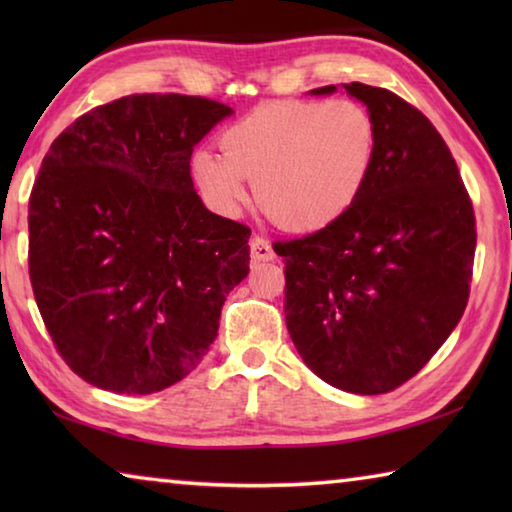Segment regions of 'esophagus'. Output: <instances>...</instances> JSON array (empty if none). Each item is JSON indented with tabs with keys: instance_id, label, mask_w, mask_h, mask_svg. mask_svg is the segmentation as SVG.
Listing matches in <instances>:
<instances>
[{
	"instance_id": "esophagus-1",
	"label": "esophagus",
	"mask_w": 512,
	"mask_h": 512,
	"mask_svg": "<svg viewBox=\"0 0 512 512\" xmlns=\"http://www.w3.org/2000/svg\"><path fill=\"white\" fill-rule=\"evenodd\" d=\"M250 257H253L255 262H271V259H275L271 241L255 235L253 239H250Z\"/></svg>"
}]
</instances>
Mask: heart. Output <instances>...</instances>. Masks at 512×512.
Segmentation results:
<instances>
[{"mask_svg":"<svg viewBox=\"0 0 512 512\" xmlns=\"http://www.w3.org/2000/svg\"><path fill=\"white\" fill-rule=\"evenodd\" d=\"M221 151H196L192 173L216 212L235 216L253 180L262 210L293 232L341 221L368 183L377 124L354 99L275 101L221 133Z\"/></svg>","mask_w":512,"mask_h":512,"instance_id":"obj_1","label":"heart"}]
</instances>
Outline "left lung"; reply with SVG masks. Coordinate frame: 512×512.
I'll return each instance as SVG.
<instances>
[{
    "label": "left lung",
    "mask_w": 512,
    "mask_h": 512,
    "mask_svg": "<svg viewBox=\"0 0 512 512\" xmlns=\"http://www.w3.org/2000/svg\"><path fill=\"white\" fill-rule=\"evenodd\" d=\"M343 88L377 124L368 183L341 221L273 250L284 257V316L302 361L334 388L381 395L418 375L461 320L476 221L436 126L395 92Z\"/></svg>",
    "instance_id": "8db88e82"
}]
</instances>
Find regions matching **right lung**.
<instances>
[{
  "mask_svg": "<svg viewBox=\"0 0 512 512\" xmlns=\"http://www.w3.org/2000/svg\"><path fill=\"white\" fill-rule=\"evenodd\" d=\"M232 115L187 94H131L85 112L42 160L29 198V275L76 375L149 395L187 377L248 275L250 228L203 205L194 146Z\"/></svg>",
  "mask_w": 512,
  "mask_h": 512,
  "instance_id": "right-lung-1",
  "label": "right lung"
}]
</instances>
